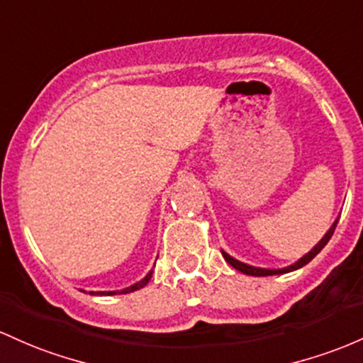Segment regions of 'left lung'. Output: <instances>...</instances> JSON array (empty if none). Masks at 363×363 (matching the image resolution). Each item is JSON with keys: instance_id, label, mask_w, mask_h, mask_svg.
Listing matches in <instances>:
<instances>
[{"instance_id": "8db88e82", "label": "left lung", "mask_w": 363, "mask_h": 363, "mask_svg": "<svg viewBox=\"0 0 363 363\" xmlns=\"http://www.w3.org/2000/svg\"><path fill=\"white\" fill-rule=\"evenodd\" d=\"M337 220H340V218H336V220L333 222V225L329 227V230H328V233L324 234V238H322V240L318 241L317 245L313 246V248L310 250L308 253L303 255V257H301L300 260H298V262H294V264L288 265V267H282V269H262V267H253V265H248V264H242V262L236 260V258H234V257H230L229 253H225L224 250H222V257L225 258V262H227V264H229V265H233L234 269H236V270H240V272H242V274H246V276L265 277V276H281V274H288V272H293V270H298V269H301V267L308 264V262L312 260V258H315V257H317V253H320V250L324 248L325 245H328L329 240H330V236H333V234H334V229H336V225H337Z\"/></svg>"}]
</instances>
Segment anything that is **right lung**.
Here are the masks:
<instances>
[{
  "label": "right lung",
  "instance_id": "1",
  "mask_svg": "<svg viewBox=\"0 0 363 363\" xmlns=\"http://www.w3.org/2000/svg\"><path fill=\"white\" fill-rule=\"evenodd\" d=\"M158 258V257H157ZM151 274H153V270H150L148 274H146L145 277L141 279V281H138L136 284L129 286V288H123V289H117V291H89V294H93V296H113V294H127V293H133V291H138V289L145 288L146 284H148V281L151 279ZM81 291H84V289H81Z\"/></svg>",
  "mask_w": 363,
  "mask_h": 363
}]
</instances>
